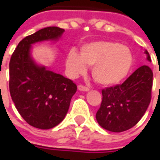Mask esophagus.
<instances>
[{
    "label": "esophagus",
    "instance_id": "obj_1",
    "mask_svg": "<svg viewBox=\"0 0 160 160\" xmlns=\"http://www.w3.org/2000/svg\"><path fill=\"white\" fill-rule=\"evenodd\" d=\"M78 90L81 91V92H88L89 91V88L86 87V86H83V85H78Z\"/></svg>",
    "mask_w": 160,
    "mask_h": 160
}]
</instances>
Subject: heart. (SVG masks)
Instances as JSON below:
<instances>
[{
  "label": "heart",
  "mask_w": 160,
  "mask_h": 160,
  "mask_svg": "<svg viewBox=\"0 0 160 160\" xmlns=\"http://www.w3.org/2000/svg\"><path fill=\"white\" fill-rule=\"evenodd\" d=\"M132 53L127 46L99 41L83 45L80 54L70 51L66 58V67L74 77L83 75L87 67H92V76L96 83L110 87L124 81L132 68Z\"/></svg>",
  "instance_id": "heart-1"
}]
</instances>
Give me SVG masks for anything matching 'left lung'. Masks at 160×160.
Wrapping results in <instances>:
<instances>
[{
	"label": "left lung",
	"instance_id": "8db88e82",
	"mask_svg": "<svg viewBox=\"0 0 160 160\" xmlns=\"http://www.w3.org/2000/svg\"><path fill=\"white\" fill-rule=\"evenodd\" d=\"M147 60L151 62L145 50ZM153 73L142 66L122 84L102 90V102L96 120L102 128L113 132L126 131L138 123L146 112L151 99Z\"/></svg>",
	"mask_w": 160,
	"mask_h": 160
}]
</instances>
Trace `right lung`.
I'll use <instances>...</instances> for the list:
<instances>
[{
	"label": "right lung",
	"instance_id": "add662e5",
	"mask_svg": "<svg viewBox=\"0 0 160 160\" xmlns=\"http://www.w3.org/2000/svg\"><path fill=\"white\" fill-rule=\"evenodd\" d=\"M65 32L49 27L19 42L9 62V92L18 113L30 126L51 129L64 119L77 85L70 79L36 63L33 45L58 42Z\"/></svg>",
	"mask_w": 160,
	"mask_h": 160
}]
</instances>
